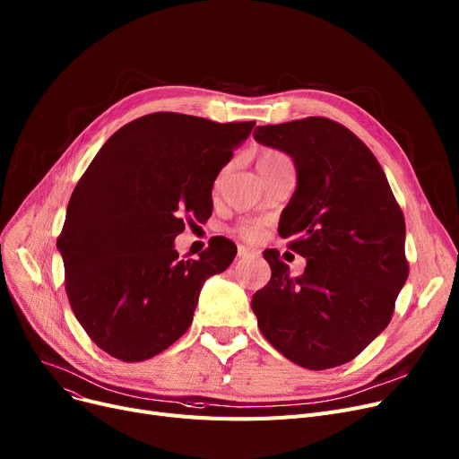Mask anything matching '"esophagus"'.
Returning a JSON list of instances; mask_svg holds the SVG:
<instances>
[{
	"label": "esophagus",
	"mask_w": 459,
	"mask_h": 459,
	"mask_svg": "<svg viewBox=\"0 0 459 459\" xmlns=\"http://www.w3.org/2000/svg\"><path fill=\"white\" fill-rule=\"evenodd\" d=\"M256 255H258L256 251H253V249H249L246 246H239L238 247V258H251V256H256Z\"/></svg>",
	"instance_id": "1"
}]
</instances>
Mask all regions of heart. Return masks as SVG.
Wrapping results in <instances>:
<instances>
[{"mask_svg": "<svg viewBox=\"0 0 459 459\" xmlns=\"http://www.w3.org/2000/svg\"><path fill=\"white\" fill-rule=\"evenodd\" d=\"M290 160H288L282 152L275 151V149H264L256 154V169L260 175H266L268 171H272L273 167L281 165V163H288ZM238 234L242 236L244 239H247V242H255V239L260 236V229L253 223H246L238 229Z\"/></svg>", "mask_w": 459, "mask_h": 459, "instance_id": "b5f03b06", "label": "heart"}]
</instances>
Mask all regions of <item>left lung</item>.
Masks as SVG:
<instances>
[{"instance_id": "1", "label": "left lung", "mask_w": 459, "mask_h": 459, "mask_svg": "<svg viewBox=\"0 0 459 459\" xmlns=\"http://www.w3.org/2000/svg\"><path fill=\"white\" fill-rule=\"evenodd\" d=\"M253 135L294 160L298 187L279 234L307 258L292 279L277 249L264 251L272 279L251 301L258 329L303 368L341 367L389 325L407 281L402 208L372 151L331 118L256 126Z\"/></svg>"}]
</instances>
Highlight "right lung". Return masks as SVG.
<instances>
[{
    "label": "right lung",
    "mask_w": 459,
    "mask_h": 459,
    "mask_svg": "<svg viewBox=\"0 0 459 459\" xmlns=\"http://www.w3.org/2000/svg\"><path fill=\"white\" fill-rule=\"evenodd\" d=\"M255 126L151 113L117 130L72 191L57 238L65 290L91 341L126 363L147 360L187 331L204 281L225 272L223 236L180 260L184 221L212 215V186Z\"/></svg>",
    "instance_id": "add662e5"
}]
</instances>
